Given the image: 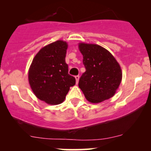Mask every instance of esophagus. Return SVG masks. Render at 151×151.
Instances as JSON below:
<instances>
[{
  "label": "esophagus",
  "mask_w": 151,
  "mask_h": 151,
  "mask_svg": "<svg viewBox=\"0 0 151 151\" xmlns=\"http://www.w3.org/2000/svg\"><path fill=\"white\" fill-rule=\"evenodd\" d=\"M75 79H76V81H77V84L78 81H79V75L75 76Z\"/></svg>",
  "instance_id": "34e87169"
}]
</instances>
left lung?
<instances>
[{
    "label": "left lung",
    "mask_w": 151,
    "mask_h": 151,
    "mask_svg": "<svg viewBox=\"0 0 151 151\" xmlns=\"http://www.w3.org/2000/svg\"><path fill=\"white\" fill-rule=\"evenodd\" d=\"M79 49L86 69L79 87L86 99L96 104L112 97L122 79L119 64L108 50L98 45L79 43Z\"/></svg>",
    "instance_id": "8db88e82"
}]
</instances>
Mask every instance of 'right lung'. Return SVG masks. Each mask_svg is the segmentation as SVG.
Wrapping results in <instances>:
<instances>
[{
	"mask_svg": "<svg viewBox=\"0 0 151 151\" xmlns=\"http://www.w3.org/2000/svg\"><path fill=\"white\" fill-rule=\"evenodd\" d=\"M67 43L58 40L45 46L35 56L28 72L31 89L37 97L48 104L57 105L65 99L75 78L68 74L65 62Z\"/></svg>",
	"mask_w": 151,
	"mask_h": 151,
	"instance_id": "obj_1",
	"label": "right lung"
}]
</instances>
